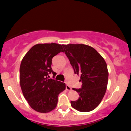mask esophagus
Wrapping results in <instances>:
<instances>
[{"mask_svg": "<svg viewBox=\"0 0 131 131\" xmlns=\"http://www.w3.org/2000/svg\"><path fill=\"white\" fill-rule=\"evenodd\" d=\"M66 90H67V91H70L71 89V87L70 86L68 85H66Z\"/></svg>", "mask_w": 131, "mask_h": 131, "instance_id": "1", "label": "esophagus"}]
</instances>
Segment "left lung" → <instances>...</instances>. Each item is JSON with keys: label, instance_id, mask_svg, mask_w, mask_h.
Wrapping results in <instances>:
<instances>
[{"label": "left lung", "instance_id": "1", "mask_svg": "<svg viewBox=\"0 0 131 131\" xmlns=\"http://www.w3.org/2000/svg\"><path fill=\"white\" fill-rule=\"evenodd\" d=\"M62 46L74 73L80 76L82 83L81 88H73L80 96L71 101V107L81 112H91L100 104L106 92L108 78L106 62L90 46L68 44Z\"/></svg>", "mask_w": 131, "mask_h": 131}]
</instances>
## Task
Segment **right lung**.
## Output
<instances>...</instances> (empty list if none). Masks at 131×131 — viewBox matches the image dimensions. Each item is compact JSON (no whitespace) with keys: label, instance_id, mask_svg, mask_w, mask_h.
I'll list each match as a JSON object with an SVG mask.
<instances>
[{"label":"right lung","instance_id":"add662e5","mask_svg":"<svg viewBox=\"0 0 131 131\" xmlns=\"http://www.w3.org/2000/svg\"><path fill=\"white\" fill-rule=\"evenodd\" d=\"M63 45L38 43L28 51L21 61L19 83L23 95L31 108L47 113L55 109L58 95L66 89L63 82L48 79L52 73V59L63 52Z\"/></svg>","mask_w":131,"mask_h":131}]
</instances>
